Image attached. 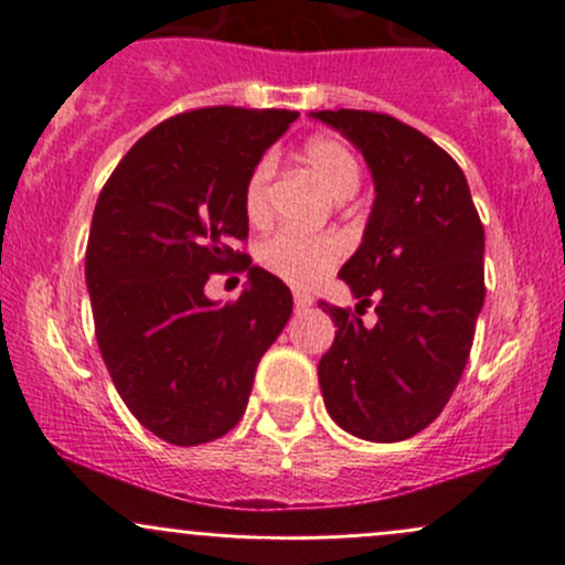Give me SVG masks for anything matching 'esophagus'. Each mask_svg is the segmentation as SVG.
<instances>
[{"label":"esophagus","instance_id":"1","mask_svg":"<svg viewBox=\"0 0 565 565\" xmlns=\"http://www.w3.org/2000/svg\"><path fill=\"white\" fill-rule=\"evenodd\" d=\"M311 303H315V300H311V295L295 292V311H306Z\"/></svg>","mask_w":565,"mask_h":565}]
</instances>
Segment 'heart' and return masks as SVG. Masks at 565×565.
<instances>
[{
    "label": "heart",
    "instance_id": "obj_1",
    "mask_svg": "<svg viewBox=\"0 0 565 565\" xmlns=\"http://www.w3.org/2000/svg\"><path fill=\"white\" fill-rule=\"evenodd\" d=\"M309 172L335 199H347L361 185V163L355 152L335 136H315L300 150ZM276 180V158L262 156L243 185V213L254 226L270 221V188ZM347 243L335 232H276L256 248V259L270 276L292 287H315L344 259Z\"/></svg>",
    "mask_w": 565,
    "mask_h": 565
}]
</instances>
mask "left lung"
<instances>
[{
    "mask_svg": "<svg viewBox=\"0 0 565 565\" xmlns=\"http://www.w3.org/2000/svg\"><path fill=\"white\" fill-rule=\"evenodd\" d=\"M366 158L374 207L339 276L361 303L339 309L319 361L330 418L350 435L396 443L431 424L459 385L483 295V224L459 163L429 136L380 111H317ZM379 322L363 326L366 305Z\"/></svg>",
    "mask_w": 565,
    "mask_h": 565,
    "instance_id": "obj_1",
    "label": "left lung"
}]
</instances>
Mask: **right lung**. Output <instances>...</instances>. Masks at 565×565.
Returning a JSON list of instances; mask_svg holds the SVG:
<instances>
[{
    "mask_svg": "<svg viewBox=\"0 0 565 565\" xmlns=\"http://www.w3.org/2000/svg\"><path fill=\"white\" fill-rule=\"evenodd\" d=\"M298 119L287 108L204 106L141 136L100 191L87 243L95 335L111 383L172 446L224 437L246 413L256 366L292 315L281 278L250 265L243 185ZM246 271L237 301L203 295Z\"/></svg>",
    "mask_w": 565,
    "mask_h": 565,
    "instance_id": "add662e5",
    "label": "right lung"
}]
</instances>
